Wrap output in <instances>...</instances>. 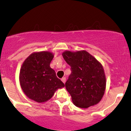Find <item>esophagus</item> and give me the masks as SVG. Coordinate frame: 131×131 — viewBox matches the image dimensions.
Instances as JSON below:
<instances>
[{
  "instance_id": "esophagus-1",
  "label": "esophagus",
  "mask_w": 131,
  "mask_h": 131,
  "mask_svg": "<svg viewBox=\"0 0 131 131\" xmlns=\"http://www.w3.org/2000/svg\"><path fill=\"white\" fill-rule=\"evenodd\" d=\"M61 81H62V82H63V83L64 84V83H65V82H66V78H65V77L62 78H61Z\"/></svg>"
}]
</instances>
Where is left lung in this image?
I'll return each instance as SVG.
<instances>
[{
  "label": "left lung",
  "mask_w": 131,
  "mask_h": 131,
  "mask_svg": "<svg viewBox=\"0 0 131 131\" xmlns=\"http://www.w3.org/2000/svg\"><path fill=\"white\" fill-rule=\"evenodd\" d=\"M71 73L65 83L76 106L87 108L97 104L104 95L106 78L102 64L85 50L62 53Z\"/></svg>",
  "instance_id": "left-lung-1"
}]
</instances>
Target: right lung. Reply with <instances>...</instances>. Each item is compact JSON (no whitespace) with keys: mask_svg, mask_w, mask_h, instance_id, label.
Returning a JSON list of instances; mask_svg holds the SVG:
<instances>
[{"mask_svg":"<svg viewBox=\"0 0 131 131\" xmlns=\"http://www.w3.org/2000/svg\"><path fill=\"white\" fill-rule=\"evenodd\" d=\"M53 58V54L50 52H34L21 67L19 78L23 91L28 98L38 103L49 100L57 89L64 87L50 67Z\"/></svg>","mask_w":131,"mask_h":131,"instance_id":"right-lung-1","label":"right lung"}]
</instances>
